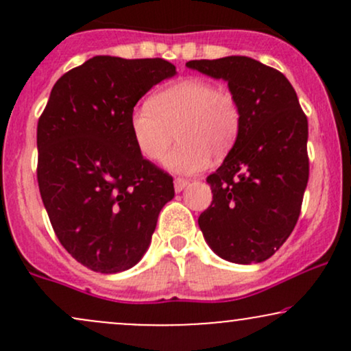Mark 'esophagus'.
Returning a JSON list of instances; mask_svg holds the SVG:
<instances>
[{
	"label": "esophagus",
	"mask_w": 351,
	"mask_h": 351,
	"mask_svg": "<svg viewBox=\"0 0 351 351\" xmlns=\"http://www.w3.org/2000/svg\"><path fill=\"white\" fill-rule=\"evenodd\" d=\"M186 184H188V180H184V178H175V191H176V193L183 191V189L186 188Z\"/></svg>",
	"instance_id": "34e87169"
}]
</instances>
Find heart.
I'll return each mask as SVG.
<instances>
[{"instance_id": "obj_1", "label": "heart", "mask_w": 351, "mask_h": 351, "mask_svg": "<svg viewBox=\"0 0 351 351\" xmlns=\"http://www.w3.org/2000/svg\"><path fill=\"white\" fill-rule=\"evenodd\" d=\"M243 125L239 100L211 80L186 79L156 92L130 117L135 145L150 162L162 160L175 138L178 147L165 158L176 173H195L209 156L221 160L234 147Z\"/></svg>"}]
</instances>
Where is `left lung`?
Here are the masks:
<instances>
[{"label": "left lung", "instance_id": "obj_1", "mask_svg": "<svg viewBox=\"0 0 351 351\" xmlns=\"http://www.w3.org/2000/svg\"><path fill=\"white\" fill-rule=\"evenodd\" d=\"M224 79L243 125L223 165L209 175L213 201L198 217L209 247L229 263L269 259L300 216L308 181V122L287 77L245 56L186 62Z\"/></svg>", "mask_w": 351, "mask_h": 351}]
</instances>
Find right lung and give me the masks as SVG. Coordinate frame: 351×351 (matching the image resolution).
I'll list each match as a JSON object with an SVG mask.
<instances>
[{
  "mask_svg": "<svg viewBox=\"0 0 351 351\" xmlns=\"http://www.w3.org/2000/svg\"><path fill=\"white\" fill-rule=\"evenodd\" d=\"M165 59L95 56L52 87L38 122V184L52 229L87 269L115 274L143 257L173 178L136 148L134 107L173 77Z\"/></svg>",
  "mask_w": 351,
  "mask_h": 351,
  "instance_id": "add662e5",
  "label": "right lung"
}]
</instances>
